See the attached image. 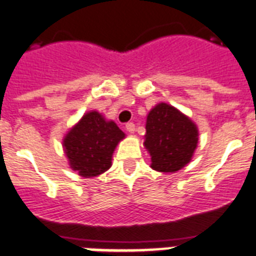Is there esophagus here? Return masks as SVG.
I'll return each mask as SVG.
<instances>
[{
  "label": "esophagus",
  "instance_id": "esophagus-1",
  "mask_svg": "<svg viewBox=\"0 0 256 256\" xmlns=\"http://www.w3.org/2000/svg\"><path fill=\"white\" fill-rule=\"evenodd\" d=\"M126 132L134 133V130H136L134 124H133V123H126Z\"/></svg>",
  "mask_w": 256,
  "mask_h": 256
}]
</instances>
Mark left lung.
Wrapping results in <instances>:
<instances>
[{
    "label": "left lung",
    "mask_w": 256,
    "mask_h": 256,
    "mask_svg": "<svg viewBox=\"0 0 256 256\" xmlns=\"http://www.w3.org/2000/svg\"><path fill=\"white\" fill-rule=\"evenodd\" d=\"M198 141V126L178 108L165 102L151 108L144 142L150 152L151 168L162 173L180 170L191 162Z\"/></svg>",
    "instance_id": "left-lung-1"
}]
</instances>
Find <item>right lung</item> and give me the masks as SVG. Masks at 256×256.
I'll use <instances>...</instances> for the list:
<instances>
[{
	"instance_id": "add662e5",
	"label": "right lung",
	"mask_w": 256,
	"mask_h": 256,
	"mask_svg": "<svg viewBox=\"0 0 256 256\" xmlns=\"http://www.w3.org/2000/svg\"><path fill=\"white\" fill-rule=\"evenodd\" d=\"M124 137L119 126L100 112H86L62 140L70 168L80 177L100 176L112 166V152Z\"/></svg>"
}]
</instances>
